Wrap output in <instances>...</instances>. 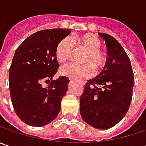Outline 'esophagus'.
<instances>
[{"mask_svg": "<svg viewBox=\"0 0 146 146\" xmlns=\"http://www.w3.org/2000/svg\"><path fill=\"white\" fill-rule=\"evenodd\" d=\"M70 80H72V79H70ZM79 82H80V84H84V82L81 81V80H78Z\"/></svg>", "mask_w": 146, "mask_h": 146, "instance_id": "34e87169", "label": "esophagus"}]
</instances>
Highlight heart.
Here are the masks:
<instances>
[{
	"label": "heart",
	"instance_id": "b5f03b06",
	"mask_svg": "<svg viewBox=\"0 0 146 146\" xmlns=\"http://www.w3.org/2000/svg\"><path fill=\"white\" fill-rule=\"evenodd\" d=\"M77 41L82 49L86 51L82 62L85 64L80 65L70 62L61 66L60 74L70 78H88L93 75L94 70L99 71L106 64L107 58L100 49L102 42L96 36L87 34L80 37ZM74 48V43L70 37L62 39L58 44L55 54L58 61L63 62L71 58Z\"/></svg>",
	"mask_w": 146,
	"mask_h": 146
}]
</instances>
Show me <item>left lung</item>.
<instances>
[{
    "mask_svg": "<svg viewBox=\"0 0 146 146\" xmlns=\"http://www.w3.org/2000/svg\"><path fill=\"white\" fill-rule=\"evenodd\" d=\"M106 42L107 62L97 77L88 80L80 97L83 120L105 130L123 119L132 102L134 74L130 59L118 40L98 33Z\"/></svg>",
    "mask_w": 146,
    "mask_h": 146,
    "instance_id": "8db88e82",
    "label": "left lung"
}]
</instances>
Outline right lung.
I'll return each mask as SVG.
<instances>
[{
	"instance_id": "1",
	"label": "right lung",
	"mask_w": 146,
	"mask_h": 146,
	"mask_svg": "<svg viewBox=\"0 0 146 146\" xmlns=\"http://www.w3.org/2000/svg\"><path fill=\"white\" fill-rule=\"evenodd\" d=\"M70 29L39 31L27 37L14 53L9 71L10 98L14 111L23 123L44 126L56 119L69 79L53 77L58 69L55 50ZM44 81L48 85L43 87Z\"/></svg>"
}]
</instances>
